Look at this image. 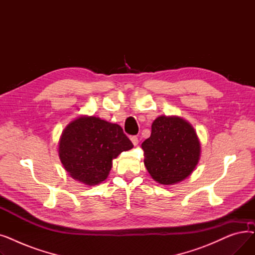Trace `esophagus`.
<instances>
[{
  "label": "esophagus",
  "mask_w": 255,
  "mask_h": 255,
  "mask_svg": "<svg viewBox=\"0 0 255 255\" xmlns=\"http://www.w3.org/2000/svg\"><path fill=\"white\" fill-rule=\"evenodd\" d=\"M130 139H131L132 143L134 144V145H136V144L138 143V138H137V136H130Z\"/></svg>",
  "instance_id": "esophagus-1"
}]
</instances>
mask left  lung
Instances as JSON below:
<instances>
[{
    "label": "left lung",
    "instance_id": "8db88e82",
    "mask_svg": "<svg viewBox=\"0 0 255 255\" xmlns=\"http://www.w3.org/2000/svg\"><path fill=\"white\" fill-rule=\"evenodd\" d=\"M144 165L151 177L162 185L177 184L190 176L200 157V142L186 120L160 116L152 133L142 143Z\"/></svg>",
    "mask_w": 255,
    "mask_h": 255
}]
</instances>
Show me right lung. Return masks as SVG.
<instances>
[{"label": "right lung", "mask_w": 255, "mask_h": 255, "mask_svg": "<svg viewBox=\"0 0 255 255\" xmlns=\"http://www.w3.org/2000/svg\"><path fill=\"white\" fill-rule=\"evenodd\" d=\"M132 148V142L120 125L82 116L62 132L59 157L74 180L94 186L107 178L113 160L119 154Z\"/></svg>", "instance_id": "1"}]
</instances>
